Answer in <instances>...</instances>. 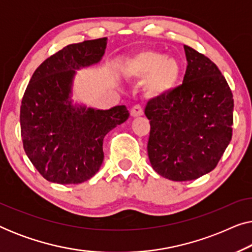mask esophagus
<instances>
[{
  "mask_svg": "<svg viewBox=\"0 0 252 252\" xmlns=\"http://www.w3.org/2000/svg\"><path fill=\"white\" fill-rule=\"evenodd\" d=\"M130 115H132L133 117H140V116H142V115H143V109H142V106L139 105V104L134 105L133 108L130 109Z\"/></svg>",
  "mask_w": 252,
  "mask_h": 252,
  "instance_id": "obj_1",
  "label": "esophagus"
}]
</instances>
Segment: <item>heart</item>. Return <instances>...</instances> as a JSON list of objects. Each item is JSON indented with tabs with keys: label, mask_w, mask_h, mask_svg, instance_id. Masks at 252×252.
<instances>
[{
	"label": "heart",
	"mask_w": 252,
	"mask_h": 252,
	"mask_svg": "<svg viewBox=\"0 0 252 252\" xmlns=\"http://www.w3.org/2000/svg\"><path fill=\"white\" fill-rule=\"evenodd\" d=\"M124 75L135 80H146L151 96H165L173 92L181 78V65L173 57L156 50H142L123 63Z\"/></svg>",
	"instance_id": "obj_1"
}]
</instances>
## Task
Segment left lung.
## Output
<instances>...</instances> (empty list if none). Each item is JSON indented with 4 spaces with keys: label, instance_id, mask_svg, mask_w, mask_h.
I'll return each instance as SVG.
<instances>
[{
    "label": "left lung",
    "instance_id": "obj_1",
    "mask_svg": "<svg viewBox=\"0 0 252 252\" xmlns=\"http://www.w3.org/2000/svg\"><path fill=\"white\" fill-rule=\"evenodd\" d=\"M188 65L182 85L148 101V156L151 166L172 181L195 180L218 165L232 140L234 99L218 66L184 46Z\"/></svg>",
    "mask_w": 252,
    "mask_h": 252
}]
</instances>
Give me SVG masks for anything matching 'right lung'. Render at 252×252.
I'll return each instance as SVG.
<instances>
[{"label": "right lung", "instance_id": "1", "mask_svg": "<svg viewBox=\"0 0 252 252\" xmlns=\"http://www.w3.org/2000/svg\"><path fill=\"white\" fill-rule=\"evenodd\" d=\"M106 37L68 44L34 72L20 105L24 150L50 182L78 185L103 163V139L129 117L125 105L110 110L74 108L70 94L75 70L97 63Z\"/></svg>", "mask_w": 252, "mask_h": 252}]
</instances>
